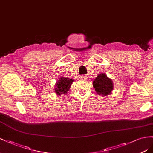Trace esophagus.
<instances>
[{
  "instance_id": "esophagus-1",
  "label": "esophagus",
  "mask_w": 153,
  "mask_h": 153,
  "mask_svg": "<svg viewBox=\"0 0 153 153\" xmlns=\"http://www.w3.org/2000/svg\"><path fill=\"white\" fill-rule=\"evenodd\" d=\"M81 79H86V78H87V75H86V74H84V75H82L81 76Z\"/></svg>"
}]
</instances>
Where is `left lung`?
Here are the masks:
<instances>
[{
    "label": "left lung",
    "mask_w": 153,
    "mask_h": 153,
    "mask_svg": "<svg viewBox=\"0 0 153 153\" xmlns=\"http://www.w3.org/2000/svg\"><path fill=\"white\" fill-rule=\"evenodd\" d=\"M93 86L98 94L103 96L111 94L113 90L112 80L105 74H100L93 81Z\"/></svg>",
    "instance_id": "left-lung-1"
}]
</instances>
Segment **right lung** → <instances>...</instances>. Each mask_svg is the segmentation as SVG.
I'll return each instance as SVG.
<instances>
[{
    "mask_svg": "<svg viewBox=\"0 0 153 153\" xmlns=\"http://www.w3.org/2000/svg\"><path fill=\"white\" fill-rule=\"evenodd\" d=\"M74 80L72 79H68V78L61 77L58 82L56 84V94L58 95H61L62 93L65 94L69 90Z\"/></svg>",
    "mask_w": 153,
    "mask_h": 153,
    "instance_id": "right-lung-1",
    "label": "right lung"
}]
</instances>
